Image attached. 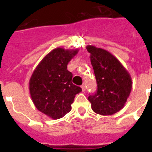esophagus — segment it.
<instances>
[{
    "instance_id": "34e87169",
    "label": "esophagus",
    "mask_w": 152,
    "mask_h": 152,
    "mask_svg": "<svg viewBox=\"0 0 152 152\" xmlns=\"http://www.w3.org/2000/svg\"><path fill=\"white\" fill-rule=\"evenodd\" d=\"M80 88H81V90H82L83 92H84V91H85V86H84V84H82V85L80 86Z\"/></svg>"
}]
</instances>
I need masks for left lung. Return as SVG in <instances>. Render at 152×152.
<instances>
[{
	"mask_svg": "<svg viewBox=\"0 0 152 152\" xmlns=\"http://www.w3.org/2000/svg\"><path fill=\"white\" fill-rule=\"evenodd\" d=\"M91 62L96 77L97 90L88 100L93 111L107 116L123 108L132 90V78L128 71L110 52L94 45H88Z\"/></svg>",
	"mask_w": 152,
	"mask_h": 152,
	"instance_id": "1",
	"label": "left lung"
}]
</instances>
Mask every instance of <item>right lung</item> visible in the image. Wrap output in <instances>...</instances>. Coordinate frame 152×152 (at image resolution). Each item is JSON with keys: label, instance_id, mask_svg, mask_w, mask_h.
Returning <instances> with one entry per match:
<instances>
[{"label": "right lung", "instance_id": "add662e5", "mask_svg": "<svg viewBox=\"0 0 152 152\" xmlns=\"http://www.w3.org/2000/svg\"><path fill=\"white\" fill-rule=\"evenodd\" d=\"M77 49L56 48L42 58L32 74L29 82L30 96L38 110L58 119L69 113L75 95L82 91L72 84V73L68 64Z\"/></svg>", "mask_w": 152, "mask_h": 152}]
</instances>
